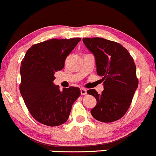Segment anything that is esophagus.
I'll return each mask as SVG.
<instances>
[{"mask_svg":"<svg viewBox=\"0 0 156 156\" xmlns=\"http://www.w3.org/2000/svg\"><path fill=\"white\" fill-rule=\"evenodd\" d=\"M80 93H81L82 95H86V94H87V90L84 89L83 87H81L80 88Z\"/></svg>","mask_w":156,"mask_h":156,"instance_id":"1","label":"esophagus"}]
</instances>
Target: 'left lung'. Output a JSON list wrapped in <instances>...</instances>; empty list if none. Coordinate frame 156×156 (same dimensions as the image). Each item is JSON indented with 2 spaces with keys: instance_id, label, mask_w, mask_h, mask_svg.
I'll list each match as a JSON object with an SVG mask.
<instances>
[{
  "instance_id": "obj_1",
  "label": "left lung",
  "mask_w": 156,
  "mask_h": 156,
  "mask_svg": "<svg viewBox=\"0 0 156 156\" xmlns=\"http://www.w3.org/2000/svg\"><path fill=\"white\" fill-rule=\"evenodd\" d=\"M83 43L95 58L97 73L103 76L104 90L98 93L87 90L97 104L90 111L101 122H113L124 116L138 87L136 66L127 50L118 43L101 37L83 38Z\"/></svg>"
}]
</instances>
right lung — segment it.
Segmentation results:
<instances>
[{
	"label": "right lung",
	"mask_w": 156,
	"mask_h": 156,
	"mask_svg": "<svg viewBox=\"0 0 156 156\" xmlns=\"http://www.w3.org/2000/svg\"><path fill=\"white\" fill-rule=\"evenodd\" d=\"M80 40L51 39L35 44L28 49L21 63V95L32 117L46 126L64 124L80 96L79 87L61 91L53 82L55 72L63 68L66 57Z\"/></svg>",
	"instance_id": "add662e5"
}]
</instances>
